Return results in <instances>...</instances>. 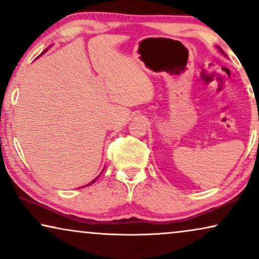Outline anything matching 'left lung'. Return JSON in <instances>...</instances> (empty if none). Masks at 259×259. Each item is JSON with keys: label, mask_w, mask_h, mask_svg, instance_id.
<instances>
[{"label": "left lung", "mask_w": 259, "mask_h": 259, "mask_svg": "<svg viewBox=\"0 0 259 259\" xmlns=\"http://www.w3.org/2000/svg\"><path fill=\"white\" fill-rule=\"evenodd\" d=\"M219 50H220V51H221V52H222V54H224V51H222V50H221V49H220V48H219Z\"/></svg>", "instance_id": "8db88e82"}]
</instances>
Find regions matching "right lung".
I'll return each instance as SVG.
<instances>
[{
  "label": "right lung",
  "instance_id": "obj_1",
  "mask_svg": "<svg viewBox=\"0 0 259 259\" xmlns=\"http://www.w3.org/2000/svg\"><path fill=\"white\" fill-rule=\"evenodd\" d=\"M47 50H48V49H47ZM47 50H45V51H47ZM45 51H42V54H44V52H45ZM42 54H41V55H42ZM98 177H99V176H98ZM98 177H97V178H96V179H94V181H92V182H91V183H90V184H88V185L93 184V183H94V182H96V181H97V179H98Z\"/></svg>",
  "mask_w": 259,
  "mask_h": 259
}]
</instances>
